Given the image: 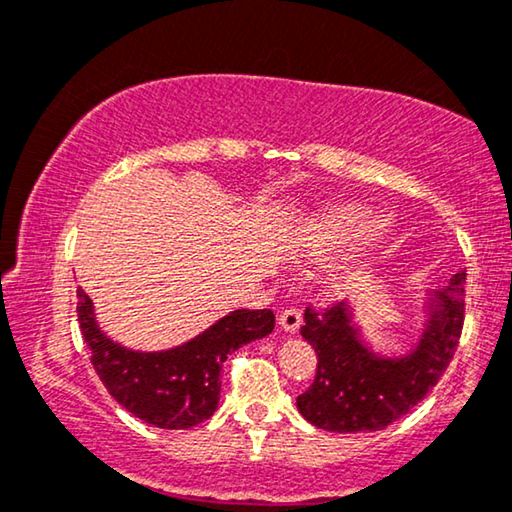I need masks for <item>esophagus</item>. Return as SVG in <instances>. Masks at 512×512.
Masks as SVG:
<instances>
[{
    "label": "esophagus",
    "instance_id": "34e87169",
    "mask_svg": "<svg viewBox=\"0 0 512 512\" xmlns=\"http://www.w3.org/2000/svg\"><path fill=\"white\" fill-rule=\"evenodd\" d=\"M278 324H280L282 331L294 333L301 326V310L299 308H292V305H289V308H285V310L280 312Z\"/></svg>",
    "mask_w": 512,
    "mask_h": 512
}]
</instances>
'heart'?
<instances>
[{
    "instance_id": "b5f03b06",
    "label": "heart",
    "mask_w": 512,
    "mask_h": 512,
    "mask_svg": "<svg viewBox=\"0 0 512 512\" xmlns=\"http://www.w3.org/2000/svg\"><path fill=\"white\" fill-rule=\"evenodd\" d=\"M358 220H361V209L354 207V204L329 207L312 218L308 227H305L301 248H308L312 253H322V250L340 246L342 241H347L354 234L352 257H370L386 241L388 232H391V218L384 216V213H375V216L363 220L361 225H358ZM356 226L359 227L358 231L355 230Z\"/></svg>"
}]
</instances>
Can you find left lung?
Returning a JSON list of instances; mask_svg holds the SVG:
<instances>
[{"instance_id": "8db88e82", "label": "left lung", "mask_w": 512, "mask_h": 512, "mask_svg": "<svg viewBox=\"0 0 512 512\" xmlns=\"http://www.w3.org/2000/svg\"><path fill=\"white\" fill-rule=\"evenodd\" d=\"M464 280L455 273L444 289L427 292L421 338L404 356H381L365 345L352 305L322 315L305 308L301 335L317 352V375L296 398L305 421L329 432H375L398 421L437 386L460 342Z\"/></svg>"}]
</instances>
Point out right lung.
<instances>
[{
  "instance_id": "obj_1",
  "label": "right lung",
  "mask_w": 512,
  "mask_h": 512,
  "mask_svg": "<svg viewBox=\"0 0 512 512\" xmlns=\"http://www.w3.org/2000/svg\"><path fill=\"white\" fill-rule=\"evenodd\" d=\"M78 322L91 363L121 407L163 430H188L213 416L227 354L276 326L271 310H234L193 340L163 352H137L98 326L94 303L78 289Z\"/></svg>"
}]
</instances>
